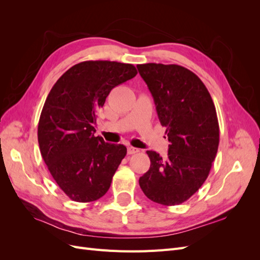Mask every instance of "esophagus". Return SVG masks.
<instances>
[{
  "mask_svg": "<svg viewBox=\"0 0 260 260\" xmlns=\"http://www.w3.org/2000/svg\"><path fill=\"white\" fill-rule=\"evenodd\" d=\"M140 152V149L137 147H133V146H129L128 147V154L129 155H133V154H137Z\"/></svg>",
  "mask_w": 260,
  "mask_h": 260,
  "instance_id": "obj_1",
  "label": "esophagus"
}]
</instances>
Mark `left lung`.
I'll list each match as a JSON object with an SVG mask.
<instances>
[{
  "label": "left lung",
  "mask_w": 260,
  "mask_h": 260,
  "mask_svg": "<svg viewBox=\"0 0 260 260\" xmlns=\"http://www.w3.org/2000/svg\"><path fill=\"white\" fill-rule=\"evenodd\" d=\"M152 93L170 142L168 158L147 151L151 167L139 184L147 198L165 206L179 205L205 182L219 145L216 107L205 84L179 65H138Z\"/></svg>",
  "instance_id": "1"
}]
</instances>
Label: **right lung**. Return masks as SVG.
<instances>
[{
    "instance_id": "right-lung-1",
    "label": "right lung",
    "mask_w": 260,
    "mask_h": 260,
    "mask_svg": "<svg viewBox=\"0 0 260 260\" xmlns=\"http://www.w3.org/2000/svg\"><path fill=\"white\" fill-rule=\"evenodd\" d=\"M137 74L131 64L82 61L59 78L45 100L38 125L40 152L53 179L75 202L105 195L127 154L124 145L106 143L94 133L109 92Z\"/></svg>"
}]
</instances>
